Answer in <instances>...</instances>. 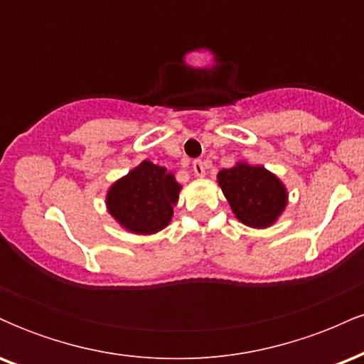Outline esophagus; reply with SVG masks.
<instances>
[{"label": "esophagus", "mask_w": 364, "mask_h": 364, "mask_svg": "<svg viewBox=\"0 0 364 364\" xmlns=\"http://www.w3.org/2000/svg\"><path fill=\"white\" fill-rule=\"evenodd\" d=\"M193 173H195L198 178L205 176V164H203L202 161H195V162H193Z\"/></svg>", "instance_id": "1"}]
</instances>
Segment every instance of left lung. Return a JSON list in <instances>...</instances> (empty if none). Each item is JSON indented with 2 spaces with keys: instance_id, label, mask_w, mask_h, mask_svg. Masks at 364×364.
Masks as SVG:
<instances>
[{
  "instance_id": "obj_1",
  "label": "left lung",
  "mask_w": 364,
  "mask_h": 364,
  "mask_svg": "<svg viewBox=\"0 0 364 364\" xmlns=\"http://www.w3.org/2000/svg\"><path fill=\"white\" fill-rule=\"evenodd\" d=\"M217 181L240 223L250 228H269L286 208V186L262 166L241 162L220 171Z\"/></svg>"
}]
</instances>
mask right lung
Segmentation results:
<instances>
[{
	"label": "right lung",
	"instance_id": "right-lung-1",
	"mask_svg": "<svg viewBox=\"0 0 364 364\" xmlns=\"http://www.w3.org/2000/svg\"><path fill=\"white\" fill-rule=\"evenodd\" d=\"M181 186L166 168L144 161L109 188L107 210L135 235H154L169 224Z\"/></svg>",
	"mask_w": 364,
	"mask_h": 364
}]
</instances>
